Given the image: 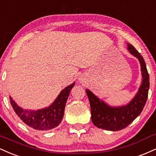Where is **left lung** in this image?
I'll return each mask as SVG.
<instances>
[{
  "mask_svg": "<svg viewBox=\"0 0 156 156\" xmlns=\"http://www.w3.org/2000/svg\"><path fill=\"white\" fill-rule=\"evenodd\" d=\"M129 52L138 58L141 66L142 80L136 96L129 104L122 107H111L100 100L89 90L86 89L90 104L91 120L99 129L108 131H120L131 123L142 112L145 105L150 87V77L145 62L133 45L127 44Z\"/></svg>",
  "mask_w": 156,
  "mask_h": 156,
  "instance_id": "left-lung-1",
  "label": "left lung"
}]
</instances>
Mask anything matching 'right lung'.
Returning a JSON list of instances; mask_svg holds the SVG:
<instances>
[{
	"label": "right lung",
	"mask_w": 156,
	"mask_h": 156,
	"mask_svg": "<svg viewBox=\"0 0 156 156\" xmlns=\"http://www.w3.org/2000/svg\"><path fill=\"white\" fill-rule=\"evenodd\" d=\"M75 85L73 82L64 88L57 97L55 101L48 107L38 110L23 109L15 103L11 96L10 102L17 116L26 125L32 129L39 131H48L55 128L61 122L63 118L66 104L69 94Z\"/></svg>",
	"instance_id": "add662e5"
}]
</instances>
